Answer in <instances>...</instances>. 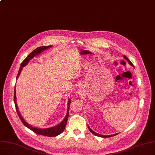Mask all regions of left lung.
I'll return each instance as SVG.
<instances>
[{
    "instance_id": "left-lung-1",
    "label": "left lung",
    "mask_w": 155,
    "mask_h": 155,
    "mask_svg": "<svg viewBox=\"0 0 155 155\" xmlns=\"http://www.w3.org/2000/svg\"><path fill=\"white\" fill-rule=\"evenodd\" d=\"M124 58L127 60V61L129 63V64H130V65H132V66H134V64L132 63V62L130 61V60L127 58V56H125V55H124ZM88 128H89V130H90V132H92L93 134H94V135L95 136H98V137H113V136H116V135H117L118 134H113V135H111V136H104V135H101V134H97V133H96V132H95L94 131H93L91 128L89 127V126H88Z\"/></svg>"
}]
</instances>
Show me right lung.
Returning a JSON list of instances; mask_svg holds the SVG:
<instances>
[{"label": "right lung", "instance_id": "right-lung-1", "mask_svg": "<svg viewBox=\"0 0 155 155\" xmlns=\"http://www.w3.org/2000/svg\"><path fill=\"white\" fill-rule=\"evenodd\" d=\"M51 45L39 47V48H37L34 51H32L30 54L27 57H26V58L24 60V61L21 63V66H20V68H19V71H18V75L16 77V79L18 78V76L19 75L20 73H21V71L23 69V67H24L27 64L28 61H30L31 59H32L35 56L38 54H40V52H42L43 51L45 50L46 49H48L49 48H51ZM14 102H15V107H16V110L17 113H18V115L20 120H21V121L22 122V123L24 124L25 126H26V127H28V129H30L33 132H34L35 133H36L37 134H39V135L45 136H48V137H55V136H57L58 135H59V134H61L64 131L65 127H66V124H67V121H68V117H69L70 104V103H71L70 99H69V101H68V111H67V114H66L65 118H64V120L58 125H56L55 127H51V128H48V129H38V128L31 127V125L28 124L24 120V119L21 116V114L19 113V112L18 111V107H17L16 101V89H15V93H14Z\"/></svg>", "mask_w": 155, "mask_h": 155}]
</instances>
